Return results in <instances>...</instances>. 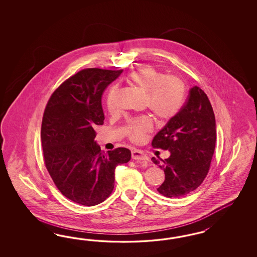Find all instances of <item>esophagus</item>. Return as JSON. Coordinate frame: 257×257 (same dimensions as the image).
Returning <instances> with one entry per match:
<instances>
[{"instance_id": "34e87169", "label": "esophagus", "mask_w": 257, "mask_h": 257, "mask_svg": "<svg viewBox=\"0 0 257 257\" xmlns=\"http://www.w3.org/2000/svg\"><path fill=\"white\" fill-rule=\"evenodd\" d=\"M132 158L135 160H139V161H146L148 160V156H146L143 152H141L140 150H133Z\"/></svg>"}]
</instances>
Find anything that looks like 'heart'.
I'll use <instances>...</instances> for the list:
<instances>
[{"instance_id":"heart-1","label":"heart","mask_w":257,"mask_h":257,"mask_svg":"<svg viewBox=\"0 0 257 257\" xmlns=\"http://www.w3.org/2000/svg\"><path fill=\"white\" fill-rule=\"evenodd\" d=\"M130 82L146 93L147 106L161 119H170L177 115L185 98V84L176 76L166 74L153 67L135 70L129 76ZM115 87L110 90V97L115 93ZM153 128L152 120L147 117L129 121L128 135L134 141L143 139L144 134Z\"/></svg>"}]
</instances>
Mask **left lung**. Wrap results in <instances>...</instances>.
<instances>
[{"mask_svg":"<svg viewBox=\"0 0 257 257\" xmlns=\"http://www.w3.org/2000/svg\"><path fill=\"white\" fill-rule=\"evenodd\" d=\"M152 145L171 152L165 160L152 158L165 172L157 188L160 194L179 198L202 185L216 146V120L210 101L199 86L189 90L186 103L156 134Z\"/></svg>","mask_w":257,"mask_h":257,"instance_id":"left-lung-1","label":"left lung"}]
</instances>
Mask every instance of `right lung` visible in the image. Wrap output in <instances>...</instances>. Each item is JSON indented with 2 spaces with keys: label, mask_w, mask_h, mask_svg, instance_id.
<instances>
[{
  "label": "right lung",
  "mask_w": 257,
  "mask_h": 257,
  "mask_svg": "<svg viewBox=\"0 0 257 257\" xmlns=\"http://www.w3.org/2000/svg\"><path fill=\"white\" fill-rule=\"evenodd\" d=\"M122 70L90 68L64 81L47 102L41 143L47 171L70 201L93 206L114 189L115 169L131 159L129 149L106 154L94 141L96 125L103 124L101 95Z\"/></svg>",
  "instance_id": "obj_1"
}]
</instances>
